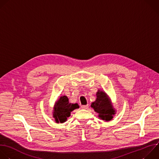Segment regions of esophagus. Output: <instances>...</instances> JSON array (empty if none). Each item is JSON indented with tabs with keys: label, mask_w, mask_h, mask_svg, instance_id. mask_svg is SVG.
Returning <instances> with one entry per match:
<instances>
[{
	"label": "esophagus",
	"mask_w": 159,
	"mask_h": 159,
	"mask_svg": "<svg viewBox=\"0 0 159 159\" xmlns=\"http://www.w3.org/2000/svg\"><path fill=\"white\" fill-rule=\"evenodd\" d=\"M89 107V105H81V108L83 109H87Z\"/></svg>",
	"instance_id": "34e87169"
}]
</instances>
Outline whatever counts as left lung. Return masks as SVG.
I'll return each instance as SVG.
<instances>
[{
    "label": "left lung",
    "instance_id": "left-lung-1",
    "mask_svg": "<svg viewBox=\"0 0 159 159\" xmlns=\"http://www.w3.org/2000/svg\"><path fill=\"white\" fill-rule=\"evenodd\" d=\"M96 100L92 103L91 107L98 114V117L103 120L109 121L113 118L115 111L107 95L98 90L96 94Z\"/></svg>",
    "mask_w": 159,
    "mask_h": 159
}]
</instances>
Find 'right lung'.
<instances>
[{
	"mask_svg": "<svg viewBox=\"0 0 159 159\" xmlns=\"http://www.w3.org/2000/svg\"><path fill=\"white\" fill-rule=\"evenodd\" d=\"M79 108L77 103H70L69 102V98L67 96H62L56 102L54 111V117L57 123H63L66 122L70 116V112L75 109Z\"/></svg>",
	"mask_w": 159,
	"mask_h": 159,
	"instance_id": "right-lung-1",
	"label": "right lung"
}]
</instances>
